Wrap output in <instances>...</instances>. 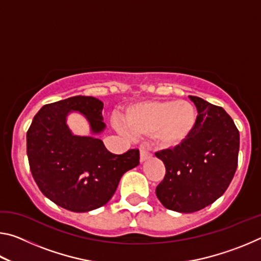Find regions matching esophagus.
<instances>
[{
    "instance_id": "obj_1",
    "label": "esophagus",
    "mask_w": 261,
    "mask_h": 261,
    "mask_svg": "<svg viewBox=\"0 0 261 261\" xmlns=\"http://www.w3.org/2000/svg\"><path fill=\"white\" fill-rule=\"evenodd\" d=\"M151 158H152V154L149 153L146 148L145 147L140 148V162L141 163L148 160V159H151Z\"/></svg>"
}]
</instances>
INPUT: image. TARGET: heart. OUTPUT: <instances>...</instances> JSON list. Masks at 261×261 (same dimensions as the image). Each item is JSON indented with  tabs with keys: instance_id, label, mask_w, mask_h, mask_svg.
Masks as SVG:
<instances>
[{
	"instance_id": "1",
	"label": "heart",
	"mask_w": 261,
	"mask_h": 261,
	"mask_svg": "<svg viewBox=\"0 0 261 261\" xmlns=\"http://www.w3.org/2000/svg\"><path fill=\"white\" fill-rule=\"evenodd\" d=\"M123 121L134 135H154L162 148H176L183 145L196 127L197 109L185 100H151L127 107ZM118 131L126 132L116 122Z\"/></svg>"
}]
</instances>
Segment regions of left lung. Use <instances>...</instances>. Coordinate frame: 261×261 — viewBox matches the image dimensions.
Wrapping results in <instances>:
<instances>
[{
  "label": "left lung",
  "instance_id": "left-lung-1",
  "mask_svg": "<svg viewBox=\"0 0 261 261\" xmlns=\"http://www.w3.org/2000/svg\"><path fill=\"white\" fill-rule=\"evenodd\" d=\"M198 110L191 136L174 149L155 153L165 163L166 176L155 190L168 210L200 211L219 199L235 175L240 132L226 110L189 95Z\"/></svg>",
  "mask_w": 261,
  "mask_h": 261
}]
</instances>
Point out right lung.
<instances>
[{
    "label": "right lung",
    "instance_id": "obj_1",
    "mask_svg": "<svg viewBox=\"0 0 261 261\" xmlns=\"http://www.w3.org/2000/svg\"><path fill=\"white\" fill-rule=\"evenodd\" d=\"M103 102L94 96H71L45 105L26 135L30 169L40 191L56 205L77 213L107 204L123 174L139 165L138 149L116 155L106 148ZM84 115L90 136H77L66 123L69 113Z\"/></svg>",
    "mask_w": 261,
    "mask_h": 261
}]
</instances>
